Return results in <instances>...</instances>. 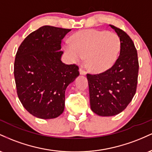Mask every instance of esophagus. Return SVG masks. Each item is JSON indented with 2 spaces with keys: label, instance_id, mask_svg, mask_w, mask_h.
<instances>
[{
  "label": "esophagus",
  "instance_id": "34e87169",
  "mask_svg": "<svg viewBox=\"0 0 152 152\" xmlns=\"http://www.w3.org/2000/svg\"><path fill=\"white\" fill-rule=\"evenodd\" d=\"M79 72H80V74H81V75H86V71H85L83 68H80Z\"/></svg>",
  "mask_w": 152,
  "mask_h": 152
}]
</instances>
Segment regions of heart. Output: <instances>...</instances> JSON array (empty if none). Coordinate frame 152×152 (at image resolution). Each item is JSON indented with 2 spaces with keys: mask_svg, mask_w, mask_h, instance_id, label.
Wrapping results in <instances>:
<instances>
[{
  "mask_svg": "<svg viewBox=\"0 0 152 152\" xmlns=\"http://www.w3.org/2000/svg\"><path fill=\"white\" fill-rule=\"evenodd\" d=\"M121 48V41L114 32L85 30L73 36L65 49L74 61L79 62L86 57L88 69L94 72H103L116 62Z\"/></svg>",
  "mask_w": 152,
  "mask_h": 152,
  "instance_id": "obj_1",
  "label": "heart"
}]
</instances>
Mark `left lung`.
I'll return each mask as SVG.
<instances>
[{
	"instance_id": "obj_1",
	"label": "left lung",
	"mask_w": 152,
	"mask_h": 152,
	"mask_svg": "<svg viewBox=\"0 0 152 152\" xmlns=\"http://www.w3.org/2000/svg\"><path fill=\"white\" fill-rule=\"evenodd\" d=\"M109 26L121 41L119 56L104 72L86 75L91 109L102 116H114L126 109L136 94L139 73L137 51L133 41L123 30Z\"/></svg>"
}]
</instances>
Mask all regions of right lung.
Here are the masks:
<instances>
[{
  "label": "right lung",
  "instance_id": "add662e5",
  "mask_svg": "<svg viewBox=\"0 0 152 152\" xmlns=\"http://www.w3.org/2000/svg\"><path fill=\"white\" fill-rule=\"evenodd\" d=\"M71 29L44 26L26 37L14 62L17 94L23 107L43 119L64 112L67 86L79 75L76 64L61 60V41Z\"/></svg>",
  "mask_w": 152,
  "mask_h": 152
}]
</instances>
